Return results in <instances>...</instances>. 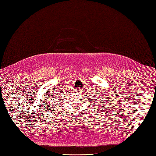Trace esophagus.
<instances>
[{
	"mask_svg": "<svg viewBox=\"0 0 156 156\" xmlns=\"http://www.w3.org/2000/svg\"><path fill=\"white\" fill-rule=\"evenodd\" d=\"M81 92H82V88H76L75 89V92H76V94H80L81 93Z\"/></svg>",
	"mask_w": 156,
	"mask_h": 156,
	"instance_id": "1",
	"label": "esophagus"
}]
</instances>
